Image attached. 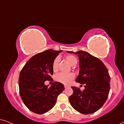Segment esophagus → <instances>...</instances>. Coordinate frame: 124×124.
I'll return each mask as SVG.
<instances>
[{
  "instance_id": "esophagus-1",
  "label": "esophagus",
  "mask_w": 124,
  "mask_h": 124,
  "mask_svg": "<svg viewBox=\"0 0 124 124\" xmlns=\"http://www.w3.org/2000/svg\"><path fill=\"white\" fill-rule=\"evenodd\" d=\"M69 87V86L67 85H64V87H65V89H67V88H68Z\"/></svg>"
}]
</instances>
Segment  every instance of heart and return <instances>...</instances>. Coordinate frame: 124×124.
Instances as JSON below:
<instances>
[{
    "instance_id": "b5f03b06",
    "label": "heart",
    "mask_w": 124,
    "mask_h": 124,
    "mask_svg": "<svg viewBox=\"0 0 124 124\" xmlns=\"http://www.w3.org/2000/svg\"><path fill=\"white\" fill-rule=\"evenodd\" d=\"M66 60L69 62L70 65L73 66L75 65L77 62V59L75 56L73 55H68L66 56ZM60 62V57H56L54 59L52 62V69L54 72H56L58 69L59 63ZM75 77V75L73 73H60L55 76V80L57 82L62 83L63 84H69Z\"/></svg>"
}]
</instances>
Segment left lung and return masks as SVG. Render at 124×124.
Instances as JSON below:
<instances>
[{"label": "left lung", "mask_w": 124, "mask_h": 124, "mask_svg": "<svg viewBox=\"0 0 124 124\" xmlns=\"http://www.w3.org/2000/svg\"><path fill=\"white\" fill-rule=\"evenodd\" d=\"M79 60V74L76 82L84 85L85 89L72 86L73 93L69 96L70 105L76 111L87 115L95 112L107 99L110 90V78L108 69L97 57L84 51L74 52Z\"/></svg>", "instance_id": "1"}]
</instances>
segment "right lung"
<instances>
[{
  "instance_id": "1",
  "label": "right lung",
  "mask_w": 124,
  "mask_h": 124,
  "mask_svg": "<svg viewBox=\"0 0 124 124\" xmlns=\"http://www.w3.org/2000/svg\"><path fill=\"white\" fill-rule=\"evenodd\" d=\"M62 51L48 50L37 54L26 62L20 72V96L34 113L40 115L51 109L57 96L64 90L63 85L59 82H53L50 87L45 84L46 81L51 80L52 62Z\"/></svg>"
}]
</instances>
